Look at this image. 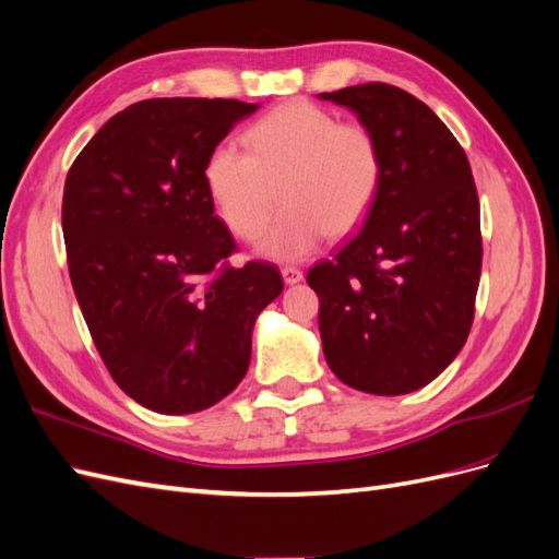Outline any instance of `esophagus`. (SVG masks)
I'll return each instance as SVG.
<instances>
[{
  "instance_id": "1",
  "label": "esophagus",
  "mask_w": 559,
  "mask_h": 559,
  "mask_svg": "<svg viewBox=\"0 0 559 559\" xmlns=\"http://www.w3.org/2000/svg\"><path fill=\"white\" fill-rule=\"evenodd\" d=\"M282 280H284V284H298V282H302V270H298V267H282Z\"/></svg>"
}]
</instances>
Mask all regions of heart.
Returning <instances> with one entry per match:
<instances>
[{
  "mask_svg": "<svg viewBox=\"0 0 559 559\" xmlns=\"http://www.w3.org/2000/svg\"><path fill=\"white\" fill-rule=\"evenodd\" d=\"M245 142L216 146L205 186L233 235L257 240L273 218L280 195L286 210L261 242L265 259L294 263L331 238L359 228L382 181V151L361 123L310 103H289L253 123Z\"/></svg>",
  "mask_w": 559,
  "mask_h": 559,
  "instance_id": "heart-1",
  "label": "heart"
}]
</instances>
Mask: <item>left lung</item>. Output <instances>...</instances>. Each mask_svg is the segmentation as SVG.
Returning a JSON list of instances; mask_svg holds the SVG:
<instances>
[{
  "mask_svg": "<svg viewBox=\"0 0 559 559\" xmlns=\"http://www.w3.org/2000/svg\"><path fill=\"white\" fill-rule=\"evenodd\" d=\"M357 114L382 151V181L361 228L319 261V333L335 378L366 394L429 384L464 347L483 240L471 165L425 103L386 83L321 93Z\"/></svg>",
  "mask_w": 559,
  "mask_h": 559,
  "instance_id": "8db88e82",
  "label": "left lung"
}]
</instances>
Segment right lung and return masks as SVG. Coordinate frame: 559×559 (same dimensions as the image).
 I'll use <instances>...</instances> for the list:
<instances>
[{
    "mask_svg": "<svg viewBox=\"0 0 559 559\" xmlns=\"http://www.w3.org/2000/svg\"><path fill=\"white\" fill-rule=\"evenodd\" d=\"M259 105L158 97L118 111L67 173L62 235L79 308L114 382L144 408L189 415L245 378L275 265L230 267L205 165Z\"/></svg>",
    "mask_w": 559,
    "mask_h": 559,
    "instance_id": "1",
    "label": "right lung"
}]
</instances>
